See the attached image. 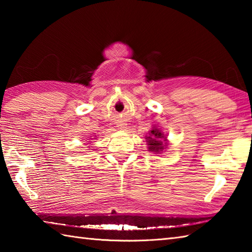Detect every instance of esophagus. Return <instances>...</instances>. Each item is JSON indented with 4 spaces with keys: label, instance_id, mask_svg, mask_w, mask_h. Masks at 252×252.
Returning <instances> with one entry per match:
<instances>
[{
    "label": "esophagus",
    "instance_id": "esophagus-1",
    "mask_svg": "<svg viewBox=\"0 0 252 252\" xmlns=\"http://www.w3.org/2000/svg\"><path fill=\"white\" fill-rule=\"evenodd\" d=\"M125 127H126V126H121V129H125Z\"/></svg>",
    "mask_w": 252,
    "mask_h": 252
}]
</instances>
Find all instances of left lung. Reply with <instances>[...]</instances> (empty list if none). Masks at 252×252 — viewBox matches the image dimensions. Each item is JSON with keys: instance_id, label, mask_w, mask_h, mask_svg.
I'll list each match as a JSON object with an SVG mask.
<instances>
[{"instance_id": "8db88e82", "label": "left lung", "mask_w": 252, "mask_h": 252, "mask_svg": "<svg viewBox=\"0 0 252 252\" xmlns=\"http://www.w3.org/2000/svg\"><path fill=\"white\" fill-rule=\"evenodd\" d=\"M146 141L148 144V151L152 153L159 154L163 151L164 147H167V136L157 126H154L149 131V135L146 136Z\"/></svg>"}]
</instances>
